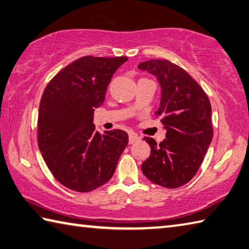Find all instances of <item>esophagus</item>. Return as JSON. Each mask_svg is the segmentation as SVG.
<instances>
[{
    "label": "esophagus",
    "instance_id": "34e87169",
    "mask_svg": "<svg viewBox=\"0 0 249 249\" xmlns=\"http://www.w3.org/2000/svg\"><path fill=\"white\" fill-rule=\"evenodd\" d=\"M128 138H129V139H128V142H129V143H130V144L134 143V142H137L138 140H139V137L137 136L136 134L133 133V132H130V133H129V135H128Z\"/></svg>",
    "mask_w": 249,
    "mask_h": 249
}]
</instances>
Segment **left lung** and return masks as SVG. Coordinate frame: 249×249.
Returning <instances> with one entry per match:
<instances>
[{
    "label": "left lung",
    "mask_w": 249,
    "mask_h": 249,
    "mask_svg": "<svg viewBox=\"0 0 249 249\" xmlns=\"http://www.w3.org/2000/svg\"><path fill=\"white\" fill-rule=\"evenodd\" d=\"M138 69L159 80L161 101L156 114L162 117L166 129L165 139L159 144L153 138H143L151 152L142 171L160 186L180 187L196 175L211 143L210 101L186 71L168 60L142 62Z\"/></svg>",
    "instance_id": "left-lung-1"
}]
</instances>
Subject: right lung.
Listing matches in <instances>:
<instances>
[{"label": "right lung", "mask_w": 249, "mask_h": 249, "mask_svg": "<svg viewBox=\"0 0 249 249\" xmlns=\"http://www.w3.org/2000/svg\"><path fill=\"white\" fill-rule=\"evenodd\" d=\"M126 56H83L50 80L38 115V146L49 170L65 187L79 193L102 186L114 174L128 143L124 130L101 135L93 112L103 105L113 74Z\"/></svg>", "instance_id": "1"}]
</instances>
